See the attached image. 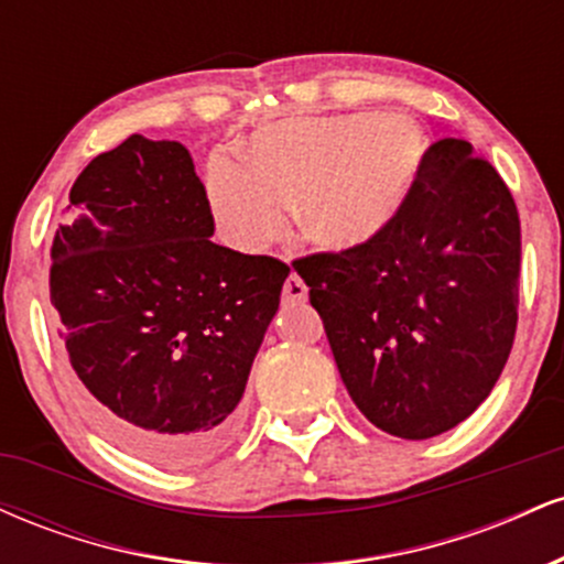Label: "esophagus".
Returning <instances> with one entry per match:
<instances>
[{"instance_id":"1","label":"esophagus","mask_w":564,"mask_h":564,"mask_svg":"<svg viewBox=\"0 0 564 564\" xmlns=\"http://www.w3.org/2000/svg\"><path fill=\"white\" fill-rule=\"evenodd\" d=\"M283 302L286 304L307 302V286H304V281L296 273H291L286 278V283H283Z\"/></svg>"}]
</instances>
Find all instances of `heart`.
Returning a JSON list of instances; mask_svg holds the SVG:
<instances>
[{
  "mask_svg": "<svg viewBox=\"0 0 564 564\" xmlns=\"http://www.w3.org/2000/svg\"><path fill=\"white\" fill-rule=\"evenodd\" d=\"M430 161V134L408 113L304 116L264 127L246 161L219 153L206 196L238 249H262L286 228V206L307 241L355 251L403 215Z\"/></svg>",
  "mask_w": 564,
  "mask_h": 564,
  "instance_id": "obj_1",
  "label": "heart"
}]
</instances>
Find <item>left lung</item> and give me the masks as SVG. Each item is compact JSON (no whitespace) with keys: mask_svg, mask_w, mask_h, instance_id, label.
<instances>
[{"mask_svg":"<svg viewBox=\"0 0 564 564\" xmlns=\"http://www.w3.org/2000/svg\"><path fill=\"white\" fill-rule=\"evenodd\" d=\"M520 254L509 187L471 142L445 138L390 230L294 270L360 413L387 435L426 440L471 416L501 377Z\"/></svg>","mask_w":564,"mask_h":564,"instance_id":"left-lung-1","label":"left lung"}]
</instances>
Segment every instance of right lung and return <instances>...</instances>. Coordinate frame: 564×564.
I'll list each match as a JSON object with an SVG mask.
<instances>
[{"label": "right lung", "mask_w": 564, "mask_h": 564, "mask_svg": "<svg viewBox=\"0 0 564 564\" xmlns=\"http://www.w3.org/2000/svg\"><path fill=\"white\" fill-rule=\"evenodd\" d=\"M212 236L183 142L129 134L76 177L50 254L84 411L164 467L209 462L238 435V403L289 275Z\"/></svg>", "instance_id": "1"}]
</instances>
